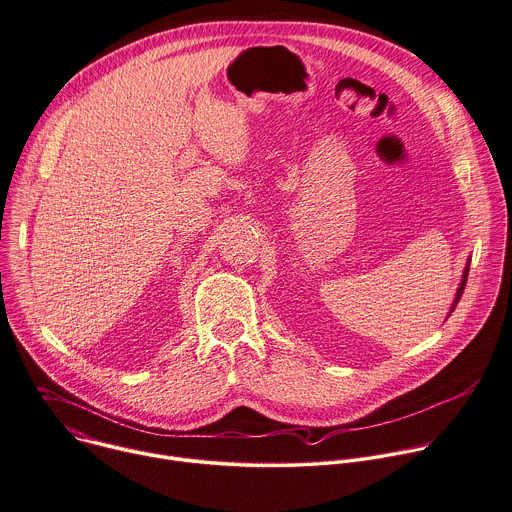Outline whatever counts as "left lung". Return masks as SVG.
<instances>
[{"instance_id":"obj_1","label":"left lung","mask_w":512,"mask_h":512,"mask_svg":"<svg viewBox=\"0 0 512 512\" xmlns=\"http://www.w3.org/2000/svg\"><path fill=\"white\" fill-rule=\"evenodd\" d=\"M468 271H470V261L466 263V269H464V275H462L460 287H458V291H456V297H454V303H452V309H450V313L454 311V307L458 305V301H460V297H462V293H464V287H466V279H468ZM450 313H448V315H450Z\"/></svg>"}]
</instances>
